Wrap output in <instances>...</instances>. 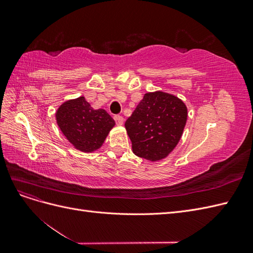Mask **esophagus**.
Segmentation results:
<instances>
[{"label": "esophagus", "instance_id": "34e87169", "mask_svg": "<svg viewBox=\"0 0 253 253\" xmlns=\"http://www.w3.org/2000/svg\"><path fill=\"white\" fill-rule=\"evenodd\" d=\"M114 119H115V121H116L117 125H119V126L124 125V117L120 116V115H115Z\"/></svg>", "mask_w": 253, "mask_h": 253}]
</instances>
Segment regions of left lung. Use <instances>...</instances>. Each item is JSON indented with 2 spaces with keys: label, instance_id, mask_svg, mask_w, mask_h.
<instances>
[{
  "label": "left lung",
  "instance_id": "left-lung-1",
  "mask_svg": "<svg viewBox=\"0 0 253 253\" xmlns=\"http://www.w3.org/2000/svg\"><path fill=\"white\" fill-rule=\"evenodd\" d=\"M187 116L177 97L163 91L145 94L125 124L134 154L152 162L168 156L180 139Z\"/></svg>",
  "mask_w": 253,
  "mask_h": 253
}]
</instances>
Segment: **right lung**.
<instances>
[{
  "label": "right lung",
  "mask_w": 253,
  "mask_h": 253,
  "mask_svg": "<svg viewBox=\"0 0 253 253\" xmlns=\"http://www.w3.org/2000/svg\"><path fill=\"white\" fill-rule=\"evenodd\" d=\"M56 118L68 141L82 152L100 148L115 126L108 113L104 110H93L84 97L63 103L58 109Z\"/></svg>",
  "instance_id": "1"
}]
</instances>
